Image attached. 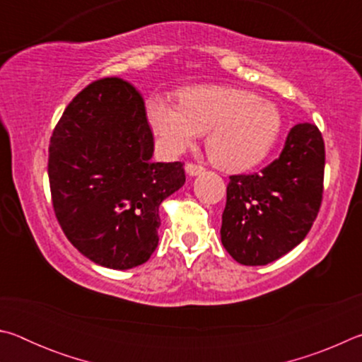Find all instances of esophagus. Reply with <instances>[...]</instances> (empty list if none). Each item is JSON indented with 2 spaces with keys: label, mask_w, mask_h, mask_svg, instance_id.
<instances>
[{
  "label": "esophagus",
  "mask_w": 362,
  "mask_h": 362,
  "mask_svg": "<svg viewBox=\"0 0 362 362\" xmlns=\"http://www.w3.org/2000/svg\"><path fill=\"white\" fill-rule=\"evenodd\" d=\"M185 170H187V174H188L189 177H194V175H198V174H201V173H204V168L201 166V164L187 163Z\"/></svg>",
  "instance_id": "esophagus-1"
}]
</instances>
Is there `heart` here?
<instances>
[{
    "label": "heart",
    "mask_w": 362,
    "mask_h": 362,
    "mask_svg": "<svg viewBox=\"0 0 362 362\" xmlns=\"http://www.w3.org/2000/svg\"><path fill=\"white\" fill-rule=\"evenodd\" d=\"M179 100L180 105L159 97L146 102V118L163 148L182 153L207 132V155L226 170L260 164L283 131L278 107L249 90L198 86L180 90Z\"/></svg>",
    "instance_id": "b5f03b06"
}]
</instances>
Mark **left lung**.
Masks as SVG:
<instances>
[{"label": "left lung", "instance_id": "8db88e82", "mask_svg": "<svg viewBox=\"0 0 362 362\" xmlns=\"http://www.w3.org/2000/svg\"><path fill=\"white\" fill-rule=\"evenodd\" d=\"M324 140L311 122L287 134L278 159L260 173L231 175L220 238L241 265H267L305 240L320 212Z\"/></svg>", "mask_w": 362, "mask_h": 362}]
</instances>
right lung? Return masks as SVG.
Wrapping results in <instances>:
<instances>
[{
	"label": "right lung",
	"mask_w": 362,
	"mask_h": 362,
	"mask_svg": "<svg viewBox=\"0 0 362 362\" xmlns=\"http://www.w3.org/2000/svg\"><path fill=\"white\" fill-rule=\"evenodd\" d=\"M151 156L142 95L119 78L90 83L57 122L47 163L54 212L97 265L129 269L155 252L159 204L185 183V170Z\"/></svg>",
	"instance_id": "add662e5"
}]
</instances>
